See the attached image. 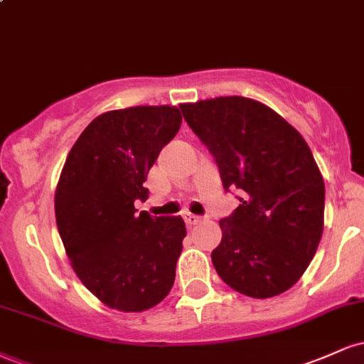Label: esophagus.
<instances>
[{
  "label": "esophagus",
  "mask_w": 364,
  "mask_h": 364,
  "mask_svg": "<svg viewBox=\"0 0 364 364\" xmlns=\"http://www.w3.org/2000/svg\"><path fill=\"white\" fill-rule=\"evenodd\" d=\"M202 220H203V217H200V215H195V214H185V223H186V224H190V225L202 223Z\"/></svg>",
  "instance_id": "34e87169"
}]
</instances>
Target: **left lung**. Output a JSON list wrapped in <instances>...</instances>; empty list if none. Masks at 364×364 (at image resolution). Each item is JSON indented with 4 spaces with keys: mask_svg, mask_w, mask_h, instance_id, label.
<instances>
[{
    "mask_svg": "<svg viewBox=\"0 0 364 364\" xmlns=\"http://www.w3.org/2000/svg\"><path fill=\"white\" fill-rule=\"evenodd\" d=\"M183 118L219 168L240 207L220 219L212 252L220 279L250 298H272L294 286L323 232L325 185L308 144L282 116L231 95L181 104Z\"/></svg>",
    "mask_w": 364,
    "mask_h": 364,
    "instance_id": "left-lung-1",
    "label": "left lung"
}]
</instances>
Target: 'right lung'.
Masks as SVG:
<instances>
[{"label":"right lung","mask_w":364,"mask_h":364,"mask_svg":"<svg viewBox=\"0 0 364 364\" xmlns=\"http://www.w3.org/2000/svg\"><path fill=\"white\" fill-rule=\"evenodd\" d=\"M179 127L174 106L104 112L63 166L54 196L61 241L83 286L114 310H149L174 284L185 223L136 214L135 202L147 200L149 171Z\"/></svg>","instance_id":"obj_1"}]
</instances>
